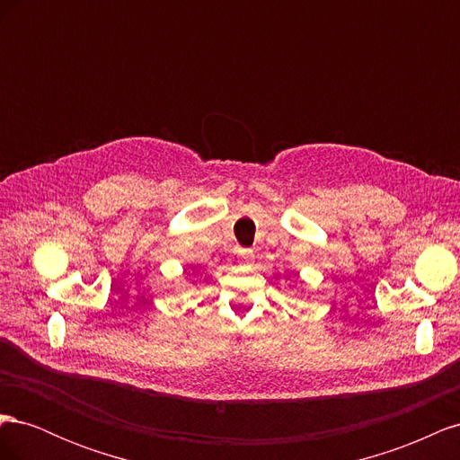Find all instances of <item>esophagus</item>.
Instances as JSON below:
<instances>
[{
	"instance_id": "1",
	"label": "esophagus",
	"mask_w": 460,
	"mask_h": 460,
	"mask_svg": "<svg viewBox=\"0 0 460 460\" xmlns=\"http://www.w3.org/2000/svg\"><path fill=\"white\" fill-rule=\"evenodd\" d=\"M240 259H242V262H252L253 252H249V249H242V252H240Z\"/></svg>"
}]
</instances>
